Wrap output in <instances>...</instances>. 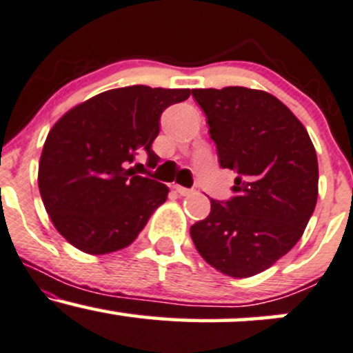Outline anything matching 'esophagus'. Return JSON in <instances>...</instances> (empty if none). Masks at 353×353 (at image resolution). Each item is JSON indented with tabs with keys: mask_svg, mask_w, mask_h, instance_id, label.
<instances>
[{
	"mask_svg": "<svg viewBox=\"0 0 353 353\" xmlns=\"http://www.w3.org/2000/svg\"><path fill=\"white\" fill-rule=\"evenodd\" d=\"M176 192L179 194V195H192L195 190L194 189H188V188H182V185H176Z\"/></svg>",
	"mask_w": 353,
	"mask_h": 353,
	"instance_id": "obj_1",
	"label": "esophagus"
}]
</instances>
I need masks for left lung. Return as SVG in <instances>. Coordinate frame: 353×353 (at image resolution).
Masks as SVG:
<instances>
[{
	"label": "left lung",
	"instance_id": "1",
	"mask_svg": "<svg viewBox=\"0 0 353 353\" xmlns=\"http://www.w3.org/2000/svg\"><path fill=\"white\" fill-rule=\"evenodd\" d=\"M219 163L235 171L228 201L210 199L190 227L201 256L220 273L268 270L303 236L317 202L319 168L307 131L276 97L245 87L197 88Z\"/></svg>",
	"mask_w": 353,
	"mask_h": 353
}]
</instances>
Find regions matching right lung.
Returning a JSON list of instances; mask_svg holds the SVG:
<instances>
[{
  "instance_id": "obj_1",
  "label": "right lung",
  "mask_w": 353,
  "mask_h": 353,
  "mask_svg": "<svg viewBox=\"0 0 353 353\" xmlns=\"http://www.w3.org/2000/svg\"><path fill=\"white\" fill-rule=\"evenodd\" d=\"M189 88L146 85L113 88L67 112L49 131L39 161V192L57 232L90 254L133 243L169 189L139 176L146 154L154 169L152 141L161 114L188 100Z\"/></svg>"
}]
</instances>
